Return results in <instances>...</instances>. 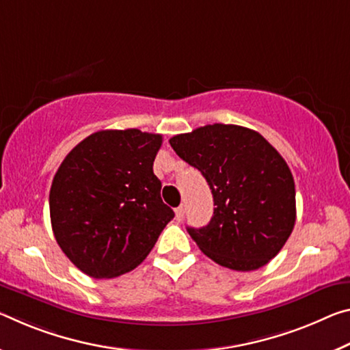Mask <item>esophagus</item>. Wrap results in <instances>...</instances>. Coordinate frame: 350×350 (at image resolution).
<instances>
[{
	"label": "esophagus",
	"instance_id": "34e87169",
	"mask_svg": "<svg viewBox=\"0 0 350 350\" xmlns=\"http://www.w3.org/2000/svg\"><path fill=\"white\" fill-rule=\"evenodd\" d=\"M184 215H185V208H184V205H180V207H177V208H176V219H177V221H182V219H184Z\"/></svg>",
	"mask_w": 350,
	"mask_h": 350
}]
</instances>
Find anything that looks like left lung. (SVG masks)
<instances>
[{
  "label": "left lung",
  "instance_id": "obj_1",
  "mask_svg": "<svg viewBox=\"0 0 350 350\" xmlns=\"http://www.w3.org/2000/svg\"><path fill=\"white\" fill-rule=\"evenodd\" d=\"M176 154L202 173L215 210L207 226L187 227L199 249L221 266H265L296 223L295 179L284 157L252 129L208 124L170 138Z\"/></svg>",
  "mask_w": 350,
  "mask_h": 350
}]
</instances>
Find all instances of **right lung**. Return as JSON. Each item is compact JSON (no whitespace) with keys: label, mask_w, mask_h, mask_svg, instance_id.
Returning a JSON list of instances; mask_svg holds the SVG:
<instances>
[{"label":"right lung","mask_w":350,"mask_h":350,"mask_svg":"<svg viewBox=\"0 0 350 350\" xmlns=\"http://www.w3.org/2000/svg\"><path fill=\"white\" fill-rule=\"evenodd\" d=\"M162 135L99 131L60 163L49 191L55 241L76 268L112 279L137 268L174 212L152 165Z\"/></svg>","instance_id":"1"}]
</instances>
